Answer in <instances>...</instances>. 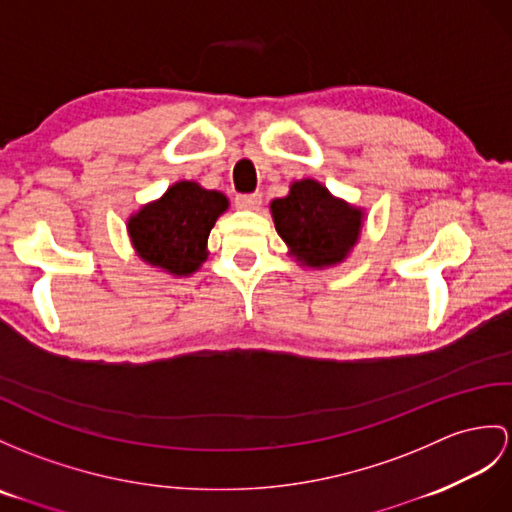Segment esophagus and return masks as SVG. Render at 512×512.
Here are the masks:
<instances>
[{
  "mask_svg": "<svg viewBox=\"0 0 512 512\" xmlns=\"http://www.w3.org/2000/svg\"><path fill=\"white\" fill-rule=\"evenodd\" d=\"M236 208L241 210H258L263 206V195L260 193H247V195H236Z\"/></svg>",
  "mask_w": 512,
  "mask_h": 512,
  "instance_id": "obj_1",
  "label": "esophagus"
}]
</instances>
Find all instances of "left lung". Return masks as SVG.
<instances>
[{
    "label": "left lung",
    "mask_w": 512,
    "mask_h": 512,
    "mask_svg": "<svg viewBox=\"0 0 512 512\" xmlns=\"http://www.w3.org/2000/svg\"><path fill=\"white\" fill-rule=\"evenodd\" d=\"M289 256L308 269H330L352 254L365 223V208L332 195L313 178L295 180L269 204Z\"/></svg>",
    "instance_id": "8db88e82"
}]
</instances>
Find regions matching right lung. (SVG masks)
I'll list each match as a JSON object with an SVG mask.
<instances>
[{
  "label": "right lung",
  "instance_id": "add662e5",
  "mask_svg": "<svg viewBox=\"0 0 512 512\" xmlns=\"http://www.w3.org/2000/svg\"><path fill=\"white\" fill-rule=\"evenodd\" d=\"M228 208L221 191L180 180L128 217L130 243L143 263L186 278L204 265L210 230Z\"/></svg>",
  "mask_w": 512,
  "mask_h": 512
}]
</instances>
